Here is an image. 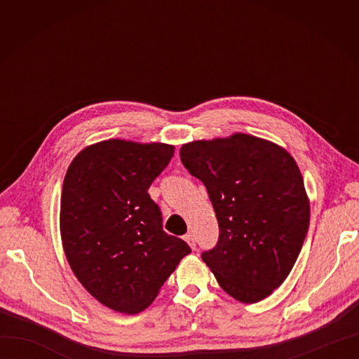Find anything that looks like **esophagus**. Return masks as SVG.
Listing matches in <instances>:
<instances>
[{"label": "esophagus", "mask_w": 359, "mask_h": 359, "mask_svg": "<svg viewBox=\"0 0 359 359\" xmlns=\"http://www.w3.org/2000/svg\"><path fill=\"white\" fill-rule=\"evenodd\" d=\"M184 239L187 241L188 245L191 247L193 250L196 248V238H194V234H193V233H188V234H185V236H184Z\"/></svg>", "instance_id": "34e87169"}]
</instances>
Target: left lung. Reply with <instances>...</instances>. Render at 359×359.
Masks as SVG:
<instances>
[{
  "label": "left lung",
  "instance_id": "8db88e82",
  "mask_svg": "<svg viewBox=\"0 0 359 359\" xmlns=\"http://www.w3.org/2000/svg\"><path fill=\"white\" fill-rule=\"evenodd\" d=\"M180 160L203 182L219 222L203 262L234 299L262 301L287 279L309 231L310 203L294 158L238 133L185 143Z\"/></svg>",
  "mask_w": 359,
  "mask_h": 359
}]
</instances>
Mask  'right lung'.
<instances>
[{
  "label": "right lung",
  "instance_id": "right-lung-1",
  "mask_svg": "<svg viewBox=\"0 0 359 359\" xmlns=\"http://www.w3.org/2000/svg\"><path fill=\"white\" fill-rule=\"evenodd\" d=\"M172 156V144L111 139L80 151L65 175L60 231L67 262L98 302L120 313L147 309L191 253L163 231L148 194Z\"/></svg>",
  "mask_w": 359,
  "mask_h": 359
}]
</instances>
